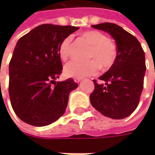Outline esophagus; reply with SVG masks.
<instances>
[{
  "label": "esophagus",
  "instance_id": "1",
  "mask_svg": "<svg viewBox=\"0 0 155 155\" xmlns=\"http://www.w3.org/2000/svg\"><path fill=\"white\" fill-rule=\"evenodd\" d=\"M74 81L75 82V83H77L78 84V83H80V82L81 81V78H74Z\"/></svg>",
  "mask_w": 155,
  "mask_h": 155
}]
</instances>
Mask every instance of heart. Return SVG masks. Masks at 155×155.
<instances>
[{
  "label": "heart",
  "mask_w": 155,
  "mask_h": 155,
  "mask_svg": "<svg viewBox=\"0 0 155 155\" xmlns=\"http://www.w3.org/2000/svg\"><path fill=\"white\" fill-rule=\"evenodd\" d=\"M82 37L91 45L89 57L94 60L81 62L71 61L64 66V73L67 77L83 78L94 75L98 72L99 64L101 67H109L116 58V46L112 41L98 31H88L82 34ZM72 36L64 38L60 45L59 54L62 61H66L70 54Z\"/></svg>",
  "instance_id": "heart-1"
}]
</instances>
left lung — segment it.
<instances>
[{"label":"left lung","mask_w":155,"mask_h":155,"mask_svg":"<svg viewBox=\"0 0 155 155\" xmlns=\"http://www.w3.org/2000/svg\"><path fill=\"white\" fill-rule=\"evenodd\" d=\"M92 27L106 32L116 43L117 54L107 72L94 81L90 96L92 106L104 116L120 120L136 109L143 87L145 54L140 41L133 35L113 23H101Z\"/></svg>","instance_id":"left-lung-1"}]
</instances>
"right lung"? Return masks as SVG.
Wrapping results in <instances>:
<instances>
[{
    "label": "right lung",
    "mask_w": 155,
    "mask_h": 155,
    "mask_svg": "<svg viewBox=\"0 0 155 155\" xmlns=\"http://www.w3.org/2000/svg\"><path fill=\"white\" fill-rule=\"evenodd\" d=\"M77 30L44 24L17 41L9 64V94L13 110L25 123L45 126L64 114L69 94L78 84L71 78L55 81L62 72L59 49Z\"/></svg>",
    "instance_id": "right-lung-1"
}]
</instances>
